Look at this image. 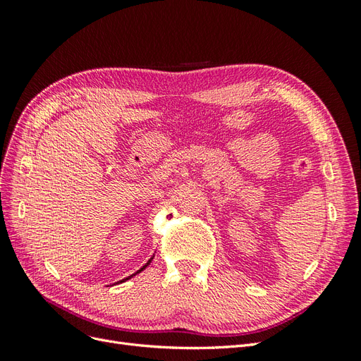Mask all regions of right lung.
Returning <instances> with one entry per match:
<instances>
[{"instance_id":"obj_1","label":"right lung","mask_w":361,"mask_h":361,"mask_svg":"<svg viewBox=\"0 0 361 361\" xmlns=\"http://www.w3.org/2000/svg\"><path fill=\"white\" fill-rule=\"evenodd\" d=\"M154 257H155V255H154V256H152V257H150V259H149V260L146 262V265H143V267H141V268H140V269H138L137 272H134V274H133V276H129V277H126V279H123V280H120V281H117V283H123V281H126V280H129V279H133L134 276L140 274V272H141V271H143V269H146V268H147V267L150 265V262H152V260H154Z\"/></svg>"}]
</instances>
